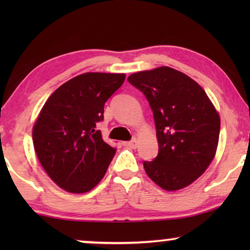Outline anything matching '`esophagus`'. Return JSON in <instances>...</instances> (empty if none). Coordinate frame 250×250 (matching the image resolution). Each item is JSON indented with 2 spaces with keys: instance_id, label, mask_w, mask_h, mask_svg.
Here are the masks:
<instances>
[{
  "instance_id": "esophagus-1",
  "label": "esophagus",
  "mask_w": 250,
  "mask_h": 250,
  "mask_svg": "<svg viewBox=\"0 0 250 250\" xmlns=\"http://www.w3.org/2000/svg\"><path fill=\"white\" fill-rule=\"evenodd\" d=\"M123 145H124L125 146H128V148H131V149H135L136 146H138V141H136V140L134 139V140H132V141L124 142Z\"/></svg>"
}]
</instances>
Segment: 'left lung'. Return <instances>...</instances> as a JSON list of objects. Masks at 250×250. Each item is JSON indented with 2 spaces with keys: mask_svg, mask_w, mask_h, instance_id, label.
<instances>
[{
  "mask_svg": "<svg viewBox=\"0 0 250 250\" xmlns=\"http://www.w3.org/2000/svg\"><path fill=\"white\" fill-rule=\"evenodd\" d=\"M127 81L146 95L155 118L159 151L143 162L146 173L166 191L190 186L216 152L221 121L214 104L197 82L169 67L139 71Z\"/></svg>",
  "mask_w": 250,
  "mask_h": 250,
  "instance_id": "8db88e82",
  "label": "left lung"
}]
</instances>
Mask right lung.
I'll list each match as a JSON object with an SVG mask.
<instances>
[{
    "label": "right lung",
    "instance_id": "obj_1",
    "mask_svg": "<svg viewBox=\"0 0 250 250\" xmlns=\"http://www.w3.org/2000/svg\"><path fill=\"white\" fill-rule=\"evenodd\" d=\"M125 81V74L86 73L58 87L33 127L41 165L57 186L84 193L102 180L116 149L97 128L104 104Z\"/></svg>",
    "mask_w": 250,
    "mask_h": 250
}]
</instances>
